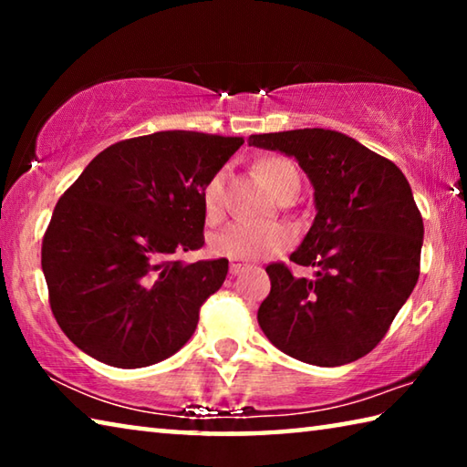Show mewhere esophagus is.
Segmentation results:
<instances>
[{
  "label": "esophagus",
  "instance_id": "1",
  "mask_svg": "<svg viewBox=\"0 0 467 467\" xmlns=\"http://www.w3.org/2000/svg\"><path fill=\"white\" fill-rule=\"evenodd\" d=\"M243 270H244V264H241V262H231V274H233V275L241 274Z\"/></svg>",
  "mask_w": 467,
  "mask_h": 467
}]
</instances>
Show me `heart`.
<instances>
[{
	"instance_id": "heart-1",
	"label": "heart",
	"mask_w": 467,
	"mask_h": 467,
	"mask_svg": "<svg viewBox=\"0 0 467 467\" xmlns=\"http://www.w3.org/2000/svg\"><path fill=\"white\" fill-rule=\"evenodd\" d=\"M255 169L265 185L275 197H282L290 189L300 185V177L295 164L284 156H265L257 161ZM202 203L205 218L216 223L224 212V171L212 175L202 189ZM295 241V233L286 224H247L236 223L226 231L218 233L210 243V249L218 257H228L234 262H251L278 255Z\"/></svg>"
}]
</instances>
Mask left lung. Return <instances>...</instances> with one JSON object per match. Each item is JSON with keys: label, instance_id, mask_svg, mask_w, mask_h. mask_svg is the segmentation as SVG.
I'll list each match as a JSON object with an SVG mask.
<instances>
[{"label": "left lung", "instance_id": "left-lung-1", "mask_svg": "<svg viewBox=\"0 0 467 467\" xmlns=\"http://www.w3.org/2000/svg\"><path fill=\"white\" fill-rule=\"evenodd\" d=\"M249 146L295 156L315 189L309 233L290 262L265 267L272 290L259 327L288 357L339 367L385 337L420 275L424 224L408 179L391 161L331 130L259 133Z\"/></svg>", "mask_w": 467, "mask_h": 467}]
</instances>
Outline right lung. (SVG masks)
Listing matches in <instances>:
<instances>
[{"mask_svg":"<svg viewBox=\"0 0 467 467\" xmlns=\"http://www.w3.org/2000/svg\"><path fill=\"white\" fill-rule=\"evenodd\" d=\"M243 141L197 131L117 141L59 197L41 265L55 319L88 357L150 367L193 336L228 259L177 255L203 244L202 189Z\"/></svg>","mask_w":467,"mask_h":467,"instance_id":"right-lung-1","label":"right lung"}]
</instances>
